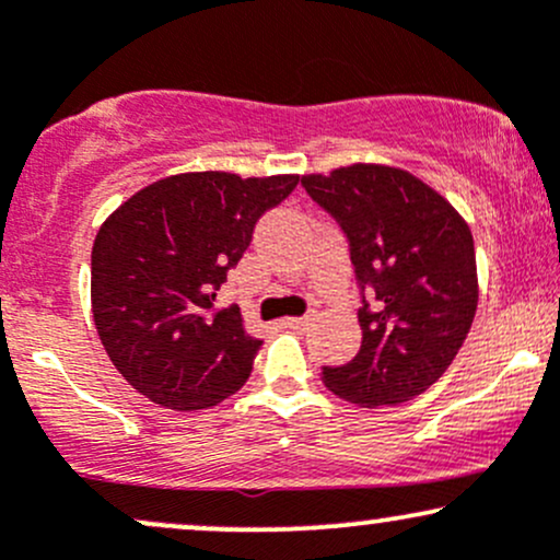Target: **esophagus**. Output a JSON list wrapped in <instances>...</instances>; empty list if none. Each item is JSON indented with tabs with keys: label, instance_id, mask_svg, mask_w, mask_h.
<instances>
[{
	"label": "esophagus",
	"instance_id": "34e87169",
	"mask_svg": "<svg viewBox=\"0 0 560 560\" xmlns=\"http://www.w3.org/2000/svg\"><path fill=\"white\" fill-rule=\"evenodd\" d=\"M307 324H311V318H307V316H302V318H287V320H284L287 329H294V331L307 329Z\"/></svg>",
	"mask_w": 560,
	"mask_h": 560
}]
</instances>
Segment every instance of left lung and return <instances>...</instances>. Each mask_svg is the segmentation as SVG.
I'll return each instance as SVG.
<instances>
[{"instance_id":"1","label":"left lung","mask_w":560,"mask_h":560,"mask_svg":"<svg viewBox=\"0 0 560 560\" xmlns=\"http://www.w3.org/2000/svg\"><path fill=\"white\" fill-rule=\"evenodd\" d=\"M302 186L345 231L361 287V350L326 365L324 384L363 408L421 395L458 355L477 313L471 229L432 186L389 165L311 173Z\"/></svg>"}]
</instances>
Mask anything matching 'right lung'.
Listing matches in <instances>:
<instances>
[{
    "instance_id": "obj_1",
    "label": "right lung",
    "mask_w": 560,
    "mask_h": 560,
    "mask_svg": "<svg viewBox=\"0 0 560 560\" xmlns=\"http://www.w3.org/2000/svg\"><path fill=\"white\" fill-rule=\"evenodd\" d=\"M298 182L178 173L102 223L92 249L94 326L133 389L163 408L202 410L247 382L262 342L244 331L240 307H215V294L260 215Z\"/></svg>"
}]
</instances>
